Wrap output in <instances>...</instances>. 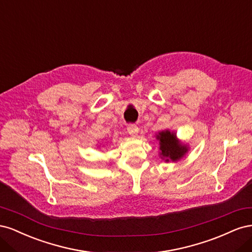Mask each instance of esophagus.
Segmentation results:
<instances>
[{
    "mask_svg": "<svg viewBox=\"0 0 252 252\" xmlns=\"http://www.w3.org/2000/svg\"><path fill=\"white\" fill-rule=\"evenodd\" d=\"M127 131L131 136H135L139 132V128H138V126L134 125V124H130V125H128V127H127Z\"/></svg>",
    "mask_w": 252,
    "mask_h": 252,
    "instance_id": "esophagus-1",
    "label": "esophagus"
}]
</instances>
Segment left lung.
<instances>
[{
    "label": "left lung",
    "instance_id": "1",
    "mask_svg": "<svg viewBox=\"0 0 252 252\" xmlns=\"http://www.w3.org/2000/svg\"><path fill=\"white\" fill-rule=\"evenodd\" d=\"M157 140L159 142V157L166 162L180 161L187 154L188 147L177 139L174 132L169 130L159 131L157 134Z\"/></svg>",
    "mask_w": 252,
    "mask_h": 252
}]
</instances>
